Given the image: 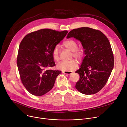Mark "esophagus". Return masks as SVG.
<instances>
[{"instance_id": "obj_1", "label": "esophagus", "mask_w": 127, "mask_h": 127, "mask_svg": "<svg viewBox=\"0 0 127 127\" xmlns=\"http://www.w3.org/2000/svg\"><path fill=\"white\" fill-rule=\"evenodd\" d=\"M62 72L64 73V74H71L72 73V71H62Z\"/></svg>"}]
</instances>
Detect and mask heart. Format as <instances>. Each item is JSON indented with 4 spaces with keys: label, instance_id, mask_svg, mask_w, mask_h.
<instances>
[{
    "label": "heart",
    "instance_id": "1",
    "mask_svg": "<svg viewBox=\"0 0 127 127\" xmlns=\"http://www.w3.org/2000/svg\"><path fill=\"white\" fill-rule=\"evenodd\" d=\"M62 46L72 52V57H73L78 60L83 59L84 56V51L81 48H78V43L74 39H69L65 40ZM52 56L55 61H58L59 59V50L57 47H55L52 51ZM78 66V63L76 60L72 59L70 61H62L57 64V67L59 69L63 71H69L76 68Z\"/></svg>",
    "mask_w": 127,
    "mask_h": 127
}]
</instances>
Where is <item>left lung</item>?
Listing matches in <instances>:
<instances>
[{"label":"left lung","mask_w":127,"mask_h":127,"mask_svg":"<svg viewBox=\"0 0 127 127\" xmlns=\"http://www.w3.org/2000/svg\"><path fill=\"white\" fill-rule=\"evenodd\" d=\"M70 37L80 41L86 55L75 72L79 75L75 88L84 94H96L105 86L113 68L114 57L109 40L100 30L89 27L72 30L67 36Z\"/></svg>","instance_id":"1"}]
</instances>
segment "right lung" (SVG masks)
<instances>
[{"label": "right lung", "instance_id": "right-lung-1", "mask_svg": "<svg viewBox=\"0 0 127 127\" xmlns=\"http://www.w3.org/2000/svg\"><path fill=\"white\" fill-rule=\"evenodd\" d=\"M67 33L43 29L28 33L21 41L17 64L21 82L30 94L42 96L53 88L61 71L49 69L55 66L52 52Z\"/></svg>", "mask_w": 127, "mask_h": 127}]
</instances>
